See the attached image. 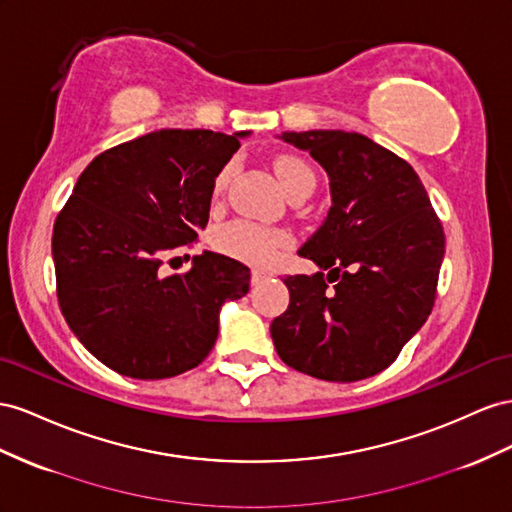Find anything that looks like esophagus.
<instances>
[{
  "label": "esophagus",
  "instance_id": "esophagus-1",
  "mask_svg": "<svg viewBox=\"0 0 512 512\" xmlns=\"http://www.w3.org/2000/svg\"><path fill=\"white\" fill-rule=\"evenodd\" d=\"M267 278H269L267 271H260V269L252 271V284H260L262 280H267Z\"/></svg>",
  "mask_w": 512,
  "mask_h": 512
}]
</instances>
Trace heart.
<instances>
[{
  "label": "heart",
  "instance_id": "obj_1",
  "mask_svg": "<svg viewBox=\"0 0 512 512\" xmlns=\"http://www.w3.org/2000/svg\"><path fill=\"white\" fill-rule=\"evenodd\" d=\"M273 170L286 196H293L297 191L314 189V172L310 165L293 155H280L273 161ZM228 181V170L217 176L215 191H222ZM286 243V234L280 230H267L254 226L250 222H232L215 232V245L224 254L239 258L252 265H267L275 256V250Z\"/></svg>",
  "mask_w": 512,
  "mask_h": 512
}]
</instances>
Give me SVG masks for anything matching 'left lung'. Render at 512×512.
<instances>
[{
	"label": "left lung",
	"instance_id": "8db88e82",
	"mask_svg": "<svg viewBox=\"0 0 512 512\" xmlns=\"http://www.w3.org/2000/svg\"><path fill=\"white\" fill-rule=\"evenodd\" d=\"M282 140L323 165L331 206L297 252L319 271L284 280L290 303L271 323L275 351L316 379H368L431 314L444 228L416 170L370 137L290 131Z\"/></svg>",
	"mask_w": 512,
	"mask_h": 512
}]
</instances>
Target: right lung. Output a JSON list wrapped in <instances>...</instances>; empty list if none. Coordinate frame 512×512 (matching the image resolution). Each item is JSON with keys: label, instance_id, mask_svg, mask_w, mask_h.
Listing matches in <instances>:
<instances>
[{"label": "right lung", "instance_id": "right-lung-1", "mask_svg": "<svg viewBox=\"0 0 512 512\" xmlns=\"http://www.w3.org/2000/svg\"><path fill=\"white\" fill-rule=\"evenodd\" d=\"M250 133L161 129L90 161L53 226L60 310L84 347L124 377L196 368L219 310L250 290L243 262L204 252L183 275L159 267L209 224L215 178Z\"/></svg>", "mask_w": 512, "mask_h": 512}]
</instances>
